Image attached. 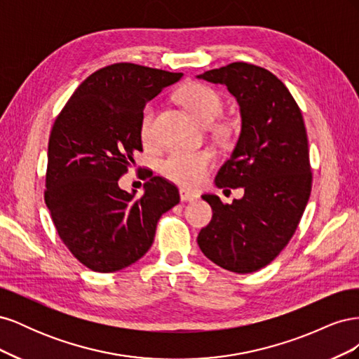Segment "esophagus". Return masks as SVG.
Returning a JSON list of instances; mask_svg holds the SVG:
<instances>
[{
	"label": "esophagus",
	"mask_w": 359,
	"mask_h": 359,
	"mask_svg": "<svg viewBox=\"0 0 359 359\" xmlns=\"http://www.w3.org/2000/svg\"><path fill=\"white\" fill-rule=\"evenodd\" d=\"M180 196H181L182 202H194V201L199 199V194L198 193L190 191L187 189H181L180 190Z\"/></svg>",
	"instance_id": "1"
}]
</instances>
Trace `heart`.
<instances>
[{"instance_id":"b5f03b06","label":"heart","mask_w":359,"mask_h":359,"mask_svg":"<svg viewBox=\"0 0 359 359\" xmlns=\"http://www.w3.org/2000/svg\"><path fill=\"white\" fill-rule=\"evenodd\" d=\"M180 100L187 106V109L205 126L212 124L223 111V99L211 86L193 82L182 86L178 93ZM156 118V103L145 104L140 114L139 133L144 142L153 139V127ZM214 153L211 149L196 151H172L160 163L163 175L172 182L184 187H196L206 178V173L214 166Z\"/></svg>"}]
</instances>
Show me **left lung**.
<instances>
[{
  "instance_id": "8db88e82",
  "label": "left lung",
  "mask_w": 359,
  "mask_h": 359,
  "mask_svg": "<svg viewBox=\"0 0 359 359\" xmlns=\"http://www.w3.org/2000/svg\"><path fill=\"white\" fill-rule=\"evenodd\" d=\"M198 78L223 83L241 109V135L215 177L217 187H244L223 203L203 194L212 220L198 235L211 262L238 274L255 273L280 255L295 233L311 193L309 140L299 106L276 74L232 62Z\"/></svg>"
}]
</instances>
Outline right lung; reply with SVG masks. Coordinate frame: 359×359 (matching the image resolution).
I'll list each match as a JSON object with an SVG mask.
<instances>
[{"mask_svg":"<svg viewBox=\"0 0 359 359\" xmlns=\"http://www.w3.org/2000/svg\"><path fill=\"white\" fill-rule=\"evenodd\" d=\"M181 78L133 62L111 64L76 88L52 126L45 202L61 241L95 273H115L142 257L161 214L180 202L175 184L153 173L140 198L119 189L118 180L142 151L145 104Z\"/></svg>","mask_w":359,"mask_h":359,"instance_id":"right-lung-1","label":"right lung"}]
</instances>
